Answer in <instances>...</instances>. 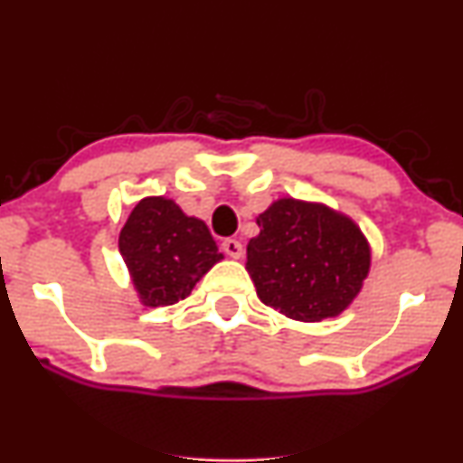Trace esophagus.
Segmentation results:
<instances>
[{"label":"esophagus","mask_w":463,"mask_h":463,"mask_svg":"<svg viewBox=\"0 0 463 463\" xmlns=\"http://www.w3.org/2000/svg\"><path fill=\"white\" fill-rule=\"evenodd\" d=\"M222 250H224L228 257H232V259H239L243 254L241 241H237V239H232V237H228L222 241Z\"/></svg>","instance_id":"34e87169"}]
</instances>
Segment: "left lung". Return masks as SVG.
I'll list each match as a JSON object with an SVG mask.
<instances>
[{"mask_svg":"<svg viewBox=\"0 0 463 463\" xmlns=\"http://www.w3.org/2000/svg\"><path fill=\"white\" fill-rule=\"evenodd\" d=\"M248 243L257 296L291 320L320 322L342 313L370 269V248L348 217L291 198L257 217Z\"/></svg>","mask_w":463,"mask_h":463,"instance_id":"8db88e82","label":"left lung"}]
</instances>
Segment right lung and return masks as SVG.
I'll list each match as a JSON object with an SVG mask.
<instances>
[{
    "instance_id": "obj_1",
    "label": "right lung",
    "mask_w": 463,
    "mask_h": 463,
    "mask_svg": "<svg viewBox=\"0 0 463 463\" xmlns=\"http://www.w3.org/2000/svg\"><path fill=\"white\" fill-rule=\"evenodd\" d=\"M119 252L147 307L176 305L222 259L202 220L184 215L176 202L146 198L121 228Z\"/></svg>"
}]
</instances>
